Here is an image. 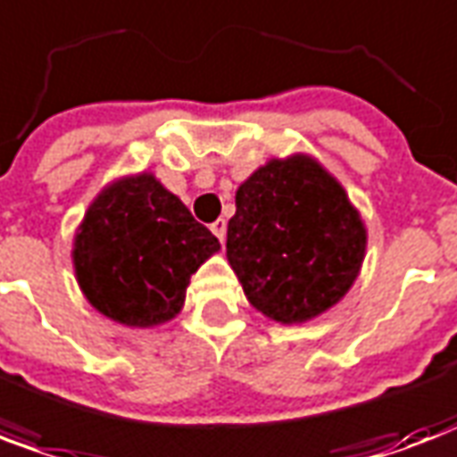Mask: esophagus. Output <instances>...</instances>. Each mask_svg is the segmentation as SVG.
<instances>
[{"instance_id":"obj_1","label":"esophagus","mask_w":457,"mask_h":457,"mask_svg":"<svg viewBox=\"0 0 457 457\" xmlns=\"http://www.w3.org/2000/svg\"><path fill=\"white\" fill-rule=\"evenodd\" d=\"M211 232H213V235L218 237L220 242H225V232H228V222L222 220V218H218V220H215L213 225H211Z\"/></svg>"}]
</instances>
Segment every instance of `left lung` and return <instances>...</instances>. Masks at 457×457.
Returning <instances> with one entry per match:
<instances>
[{
	"label": "left lung",
	"instance_id": "obj_1",
	"mask_svg": "<svg viewBox=\"0 0 457 457\" xmlns=\"http://www.w3.org/2000/svg\"><path fill=\"white\" fill-rule=\"evenodd\" d=\"M235 204L228 261L253 309L278 323H304L347 295L364 261L367 229L316 160H270L237 189Z\"/></svg>",
	"mask_w": 457,
	"mask_h": 457
}]
</instances>
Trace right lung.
<instances>
[{
    "mask_svg": "<svg viewBox=\"0 0 457 457\" xmlns=\"http://www.w3.org/2000/svg\"><path fill=\"white\" fill-rule=\"evenodd\" d=\"M220 249L218 237L153 174L110 184L74 237L76 280L97 312L148 328L182 312L191 275Z\"/></svg>",
    "mask_w": 457,
    "mask_h": 457,
    "instance_id": "1",
    "label": "right lung"
}]
</instances>
